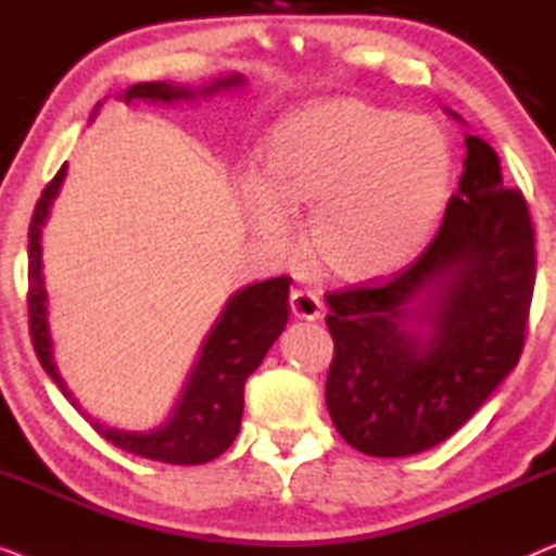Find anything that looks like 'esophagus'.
Masks as SVG:
<instances>
[{
	"instance_id": "1",
	"label": "esophagus",
	"mask_w": 556,
	"mask_h": 556,
	"mask_svg": "<svg viewBox=\"0 0 556 556\" xmlns=\"http://www.w3.org/2000/svg\"><path fill=\"white\" fill-rule=\"evenodd\" d=\"M291 314L303 321H316L321 316V301L311 291H293L291 293Z\"/></svg>"
}]
</instances>
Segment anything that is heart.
Wrapping results in <instances>:
<instances>
[{
    "mask_svg": "<svg viewBox=\"0 0 556 556\" xmlns=\"http://www.w3.org/2000/svg\"><path fill=\"white\" fill-rule=\"evenodd\" d=\"M451 143L435 121L329 98L288 113L268 134L263 179L240 185L255 235L286 250L288 210H308L314 261L339 280L364 283L420 253L443 210Z\"/></svg>",
    "mask_w": 556,
    "mask_h": 556,
    "instance_id": "heart-1",
    "label": "heart"
}]
</instances>
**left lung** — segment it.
Returning <instances> with one entry per match:
<instances>
[{
  "label": "left lung",
  "mask_w": 556,
  "mask_h": 556,
  "mask_svg": "<svg viewBox=\"0 0 556 556\" xmlns=\"http://www.w3.org/2000/svg\"><path fill=\"white\" fill-rule=\"evenodd\" d=\"M534 278L529 204L504 185L496 151L466 136L458 192L430 245L390 278L326 293V407L339 435L375 458L451 438L519 364ZM415 317L428 334L408 326Z\"/></svg>",
  "instance_id": "8db88e82"
}]
</instances>
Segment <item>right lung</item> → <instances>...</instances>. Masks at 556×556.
<instances>
[{"label":"right lung","instance_id":"add662e5","mask_svg":"<svg viewBox=\"0 0 556 556\" xmlns=\"http://www.w3.org/2000/svg\"><path fill=\"white\" fill-rule=\"evenodd\" d=\"M242 75H227L210 86L189 88L172 86V83H136L121 93L128 105L139 103H172L187 101V98L212 96L217 90H227L242 86ZM101 105V103H98ZM96 105V109H98ZM67 166H60V172L52 177L48 187L42 189V197L35 204L33 223H29V250H27V316H29V337L37 359L42 369L55 379V384L63 390L75 409L78 402L65 390L60 379L55 362H52V346L48 333V318H45V286H42V248L40 235L42 225L48 219L50 204L58 197V189L65 179ZM288 288L291 278L280 276L240 288L238 293L227 301L217 324L212 326L207 341L202 344L200 359H197L189 382L181 392V397L174 407L169 420L162 428L151 432H124L116 428L90 420L98 435L109 440L121 451L141 455V458L172 463V466H200V463L215 460L232 445L235 435L240 430L242 405H245V382L253 371L261 367L263 356L268 354L273 341L286 329L288 314Z\"/></svg>","mask_w":556,"mask_h":556}]
</instances>
